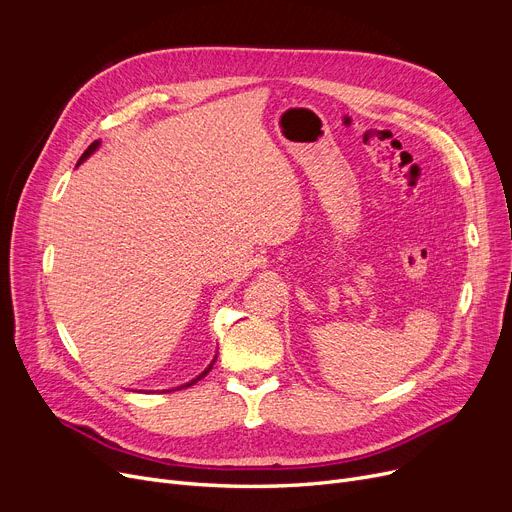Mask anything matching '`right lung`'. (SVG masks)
Listing matches in <instances>:
<instances>
[{"label": "right lung", "mask_w": 512, "mask_h": 512, "mask_svg": "<svg viewBox=\"0 0 512 512\" xmlns=\"http://www.w3.org/2000/svg\"><path fill=\"white\" fill-rule=\"evenodd\" d=\"M97 147H99V141H95V143H91V145H89V147H87V151H85V153H83V157H80V161H78V164H76V166H80V164H83V161H85V159H87V157H89V155H91V153H93V151H95V149H97ZM213 363H215V359H213V361H211V363H209V365H207V369H205V371H203V373H201V375H197V378H195V380H191V382H188V384H184V386H180V388H178V390H182V388H188V386H193V384H197V382H199V380H201V378H205V375H207V373H209V371H211V367H213Z\"/></svg>", "instance_id": "obj_1"}]
</instances>
